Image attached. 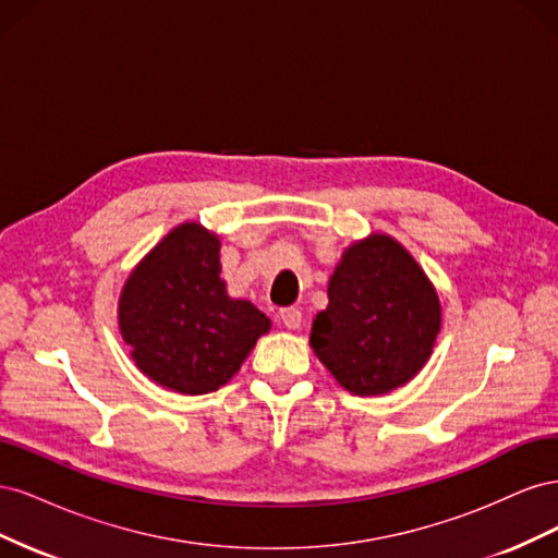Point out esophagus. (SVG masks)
Wrapping results in <instances>:
<instances>
[{
	"mask_svg": "<svg viewBox=\"0 0 558 558\" xmlns=\"http://www.w3.org/2000/svg\"><path fill=\"white\" fill-rule=\"evenodd\" d=\"M281 324L289 330H298L302 326V312L298 307H286L279 312Z\"/></svg>",
	"mask_w": 558,
	"mask_h": 558,
	"instance_id": "1",
	"label": "esophagus"
}]
</instances>
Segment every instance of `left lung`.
<instances>
[{
    "label": "left lung",
    "instance_id": "8db88e82",
    "mask_svg": "<svg viewBox=\"0 0 558 558\" xmlns=\"http://www.w3.org/2000/svg\"><path fill=\"white\" fill-rule=\"evenodd\" d=\"M440 310L412 253L375 232L342 253L310 344L349 393L381 396L426 365L442 326Z\"/></svg>",
    "mask_w": 558,
    "mask_h": 558
}]
</instances>
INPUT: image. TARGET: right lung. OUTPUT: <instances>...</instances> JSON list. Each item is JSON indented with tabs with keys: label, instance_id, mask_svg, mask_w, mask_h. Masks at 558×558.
I'll list each match as a JSON object with an SVG mask.
<instances>
[{
	"label": "right lung",
	"instance_id": "add662e5",
	"mask_svg": "<svg viewBox=\"0 0 558 558\" xmlns=\"http://www.w3.org/2000/svg\"><path fill=\"white\" fill-rule=\"evenodd\" d=\"M221 242L199 223H181L150 248L118 300V328L132 361L183 396L221 388L272 320L234 300L221 279Z\"/></svg>",
	"mask_w": 558,
	"mask_h": 558
}]
</instances>
